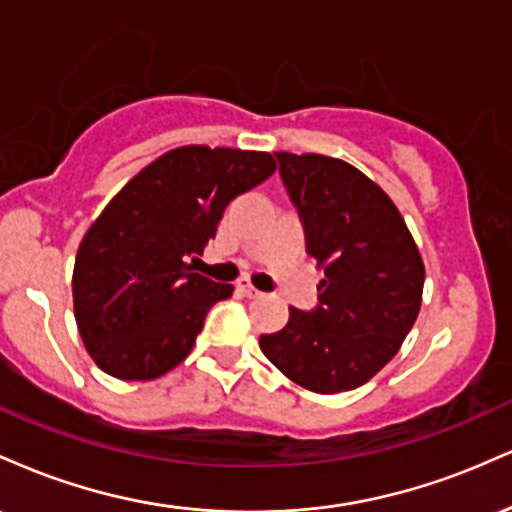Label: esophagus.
I'll use <instances>...</instances> for the list:
<instances>
[{
    "mask_svg": "<svg viewBox=\"0 0 512 512\" xmlns=\"http://www.w3.org/2000/svg\"><path fill=\"white\" fill-rule=\"evenodd\" d=\"M238 291L243 293V296H248V298L262 296V291L257 289V286L250 281V276H240V279H238Z\"/></svg>",
    "mask_w": 512,
    "mask_h": 512,
    "instance_id": "34e87169",
    "label": "esophagus"
}]
</instances>
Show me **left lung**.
I'll use <instances>...</instances> for the list:
<instances>
[{
  "mask_svg": "<svg viewBox=\"0 0 512 512\" xmlns=\"http://www.w3.org/2000/svg\"><path fill=\"white\" fill-rule=\"evenodd\" d=\"M279 173L325 279L320 305L291 308L260 349L286 378L317 395L368 383L395 358L421 310L424 260L383 187L342 161L279 151Z\"/></svg>",
  "mask_w": 512,
  "mask_h": 512,
  "instance_id": "obj_1",
  "label": "left lung"
}]
</instances>
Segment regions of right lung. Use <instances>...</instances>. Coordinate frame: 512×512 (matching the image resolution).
<instances>
[{"mask_svg": "<svg viewBox=\"0 0 512 512\" xmlns=\"http://www.w3.org/2000/svg\"><path fill=\"white\" fill-rule=\"evenodd\" d=\"M276 170L267 151L190 144L139 170L76 252L74 317L88 356L117 380H156L190 356L204 317L233 293L187 260L223 209Z\"/></svg>", "mask_w": 512, "mask_h": 512, "instance_id": "1", "label": "right lung"}]
</instances>
